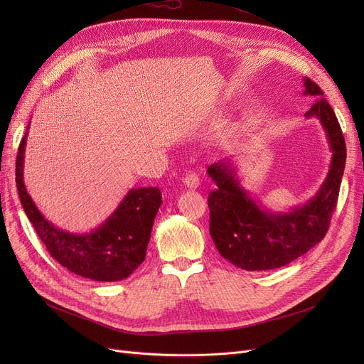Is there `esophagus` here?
Returning a JSON list of instances; mask_svg holds the SVG:
<instances>
[{
    "mask_svg": "<svg viewBox=\"0 0 364 364\" xmlns=\"http://www.w3.org/2000/svg\"><path fill=\"white\" fill-rule=\"evenodd\" d=\"M183 184H184L187 188H190V190H195V188L199 187L200 180H199L196 172H187L186 177L183 178Z\"/></svg>",
    "mask_w": 364,
    "mask_h": 364,
    "instance_id": "esophagus-1",
    "label": "esophagus"
}]
</instances>
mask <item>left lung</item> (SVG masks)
Listing matches in <instances>:
<instances>
[{"label":"left lung","instance_id":"obj_1","mask_svg":"<svg viewBox=\"0 0 364 364\" xmlns=\"http://www.w3.org/2000/svg\"><path fill=\"white\" fill-rule=\"evenodd\" d=\"M304 95L321 97V88L304 78ZM317 118L332 151L328 176L310 200L288 211L264 208L242 186L233 159L209 165L208 176L217 184L209 193V233L220 255L247 272L273 270L307 254L326 235L336 208L347 147L331 105L320 99L305 113Z\"/></svg>","mask_w":364,"mask_h":364}]
</instances>
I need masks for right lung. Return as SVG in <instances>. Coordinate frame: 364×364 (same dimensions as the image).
Masks as SVG:
<instances>
[{"label": "right lung", "instance_id": "right-lung-1", "mask_svg": "<svg viewBox=\"0 0 364 364\" xmlns=\"http://www.w3.org/2000/svg\"><path fill=\"white\" fill-rule=\"evenodd\" d=\"M26 137L28 131L17 151L16 186L23 211L50 255L69 272L94 282L127 279L146 258L153 221L162 203L161 190L131 188L97 228L88 233H70L50 223L28 193L23 181Z\"/></svg>", "mask_w": 364, "mask_h": 364}]
</instances>
